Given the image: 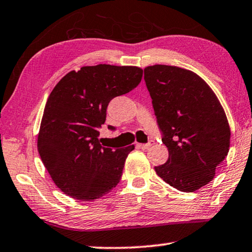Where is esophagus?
<instances>
[{"instance_id": "34e87169", "label": "esophagus", "mask_w": 252, "mask_h": 252, "mask_svg": "<svg viewBox=\"0 0 252 252\" xmlns=\"http://www.w3.org/2000/svg\"><path fill=\"white\" fill-rule=\"evenodd\" d=\"M152 145H154V141H150L146 144H138L137 146L139 148H142V150H148V148H150Z\"/></svg>"}]
</instances>
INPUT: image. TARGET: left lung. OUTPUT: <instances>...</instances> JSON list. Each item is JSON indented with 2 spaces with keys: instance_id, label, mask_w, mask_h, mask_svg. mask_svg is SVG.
Returning a JSON list of instances; mask_svg holds the SVG:
<instances>
[{
  "instance_id": "obj_1",
  "label": "left lung",
  "mask_w": 252,
  "mask_h": 252,
  "mask_svg": "<svg viewBox=\"0 0 252 252\" xmlns=\"http://www.w3.org/2000/svg\"><path fill=\"white\" fill-rule=\"evenodd\" d=\"M144 79L168 150L156 174L182 192H194L213 180L228 155L230 127L219 99L196 73L173 65L144 69Z\"/></svg>"
}]
</instances>
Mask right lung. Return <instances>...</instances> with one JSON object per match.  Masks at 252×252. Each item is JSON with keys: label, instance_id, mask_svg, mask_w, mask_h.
Segmentation results:
<instances>
[{"label": "right lung", "instance_id": "1", "mask_svg": "<svg viewBox=\"0 0 252 252\" xmlns=\"http://www.w3.org/2000/svg\"><path fill=\"white\" fill-rule=\"evenodd\" d=\"M142 77L138 67L97 64L70 71L53 88L41 121L38 152L64 194L94 201L119 183L127 155L135 146H102L99 128L111 99L131 92Z\"/></svg>", "mask_w": 252, "mask_h": 252}]
</instances>
